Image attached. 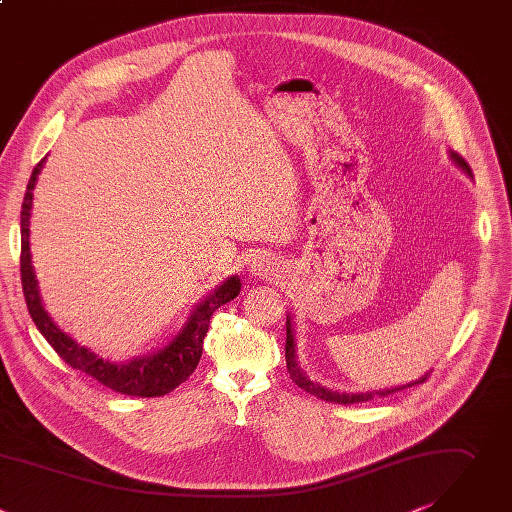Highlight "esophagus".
Segmentation results:
<instances>
[{"label":"esophagus","mask_w":512,"mask_h":512,"mask_svg":"<svg viewBox=\"0 0 512 512\" xmlns=\"http://www.w3.org/2000/svg\"><path fill=\"white\" fill-rule=\"evenodd\" d=\"M248 268H250V274H252V276H262V278H270V276H274V272L278 270L274 258H270V254H264V252L256 254V256L250 260Z\"/></svg>","instance_id":"34e87169"}]
</instances>
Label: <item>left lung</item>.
<instances>
[{"instance_id":"obj_1","label":"left lung","mask_w":512,"mask_h":512,"mask_svg":"<svg viewBox=\"0 0 512 512\" xmlns=\"http://www.w3.org/2000/svg\"><path fill=\"white\" fill-rule=\"evenodd\" d=\"M448 155H450V159L454 161V165H456L462 173H466L470 179H474L470 165H468L458 153H454V151L450 149ZM286 369H288V373H290V379H292L300 389H304L306 393H311V395L321 397V399L331 401V403H345V405H347V403L369 401V399H373V397H385V395H389V393L401 391V389H405V387H412V385H416V383H424V381L428 379V375H430V371H428V373H424V375H422L420 379H416V381L403 383V385H393V387H383V389H373V391L347 393V391L329 389V387H325L323 383L313 381L309 375H306V373L300 369L298 357H296V341H294V329H292V319H290V315H286Z\"/></svg>"}]
</instances>
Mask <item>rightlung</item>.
<instances>
[{
	"label": "right lung",
	"mask_w": 512,
	"mask_h": 512,
	"mask_svg": "<svg viewBox=\"0 0 512 512\" xmlns=\"http://www.w3.org/2000/svg\"><path fill=\"white\" fill-rule=\"evenodd\" d=\"M42 159L30 177L24 203H22V256H20V270H22V286L30 317L44 339L52 345V349L64 359L72 369H78L105 387H111L117 393L137 395V397H159L173 391L181 385L197 367L203 351V339L210 329L212 315L220 309L222 304L234 300L240 294L242 282L238 274L228 276L222 284H218L208 296H203L191 309L185 325L173 335L167 345L161 349L133 357L123 363H115L109 359H102L88 347L76 343L68 333H64L44 309V302L40 296L38 278L32 264L30 252V218H32V203H34V187L38 181L40 171L44 169Z\"/></svg>",
	"instance_id": "obj_1"
}]
</instances>
